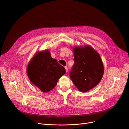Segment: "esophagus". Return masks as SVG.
<instances>
[{"label":"esophagus","instance_id":"1","mask_svg":"<svg viewBox=\"0 0 129 129\" xmlns=\"http://www.w3.org/2000/svg\"><path fill=\"white\" fill-rule=\"evenodd\" d=\"M64 68H65V69H66V72H68V68H67V67H64Z\"/></svg>","mask_w":129,"mask_h":129}]
</instances>
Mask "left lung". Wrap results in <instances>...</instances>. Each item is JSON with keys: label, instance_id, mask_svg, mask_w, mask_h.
<instances>
[{"label": "left lung", "instance_id": "left-lung-1", "mask_svg": "<svg viewBox=\"0 0 129 129\" xmlns=\"http://www.w3.org/2000/svg\"><path fill=\"white\" fill-rule=\"evenodd\" d=\"M74 64L70 77L81 92H87L98 84L103 77L104 66L100 54L89 45L73 48Z\"/></svg>", "mask_w": 129, "mask_h": 129}]
</instances>
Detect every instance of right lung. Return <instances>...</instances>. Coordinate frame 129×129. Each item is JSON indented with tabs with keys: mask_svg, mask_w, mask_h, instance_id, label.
Listing matches in <instances>:
<instances>
[{
	"mask_svg": "<svg viewBox=\"0 0 129 129\" xmlns=\"http://www.w3.org/2000/svg\"><path fill=\"white\" fill-rule=\"evenodd\" d=\"M27 73L31 82L42 92H47L56 86L66 69L45 50L35 54L27 66Z\"/></svg>",
	"mask_w": 129,
	"mask_h": 129,
	"instance_id": "right-lung-1",
	"label": "right lung"
}]
</instances>
